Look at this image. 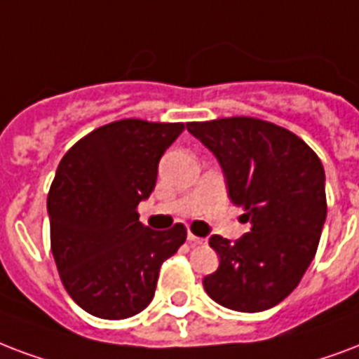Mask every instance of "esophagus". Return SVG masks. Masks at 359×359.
Listing matches in <instances>:
<instances>
[{"label":"esophagus","instance_id":"esophagus-1","mask_svg":"<svg viewBox=\"0 0 359 359\" xmlns=\"http://www.w3.org/2000/svg\"><path fill=\"white\" fill-rule=\"evenodd\" d=\"M203 241L201 237H198V235H194V233H188V243H190L191 246H196V245H203Z\"/></svg>","mask_w":359,"mask_h":359}]
</instances>
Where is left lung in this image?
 <instances>
[{
    "mask_svg": "<svg viewBox=\"0 0 359 359\" xmlns=\"http://www.w3.org/2000/svg\"><path fill=\"white\" fill-rule=\"evenodd\" d=\"M222 165L229 199L245 209L250 231L235 243L212 235L220 265L203 278L212 299L239 313L278 305L313 262L324 228V165L303 139L250 116L188 122Z\"/></svg>",
    "mask_w": 359,
    "mask_h": 359,
    "instance_id": "1",
    "label": "left lung"
}]
</instances>
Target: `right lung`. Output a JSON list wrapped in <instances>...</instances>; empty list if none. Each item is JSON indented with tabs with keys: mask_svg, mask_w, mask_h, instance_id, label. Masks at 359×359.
<instances>
[{
	"mask_svg": "<svg viewBox=\"0 0 359 359\" xmlns=\"http://www.w3.org/2000/svg\"><path fill=\"white\" fill-rule=\"evenodd\" d=\"M182 130L180 122L116 120L76 141L56 169L46 199L52 256L71 299L97 318L149 307L161 264L186 241L182 224L154 231L137 212Z\"/></svg>",
	"mask_w": 359,
	"mask_h": 359,
	"instance_id": "right-lung-1",
	"label": "right lung"
}]
</instances>
